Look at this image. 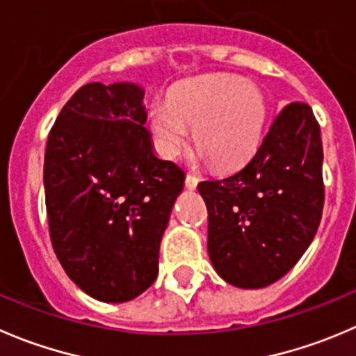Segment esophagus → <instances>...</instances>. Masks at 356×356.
I'll list each match as a JSON object with an SVG mask.
<instances>
[{
	"mask_svg": "<svg viewBox=\"0 0 356 356\" xmlns=\"http://www.w3.org/2000/svg\"><path fill=\"white\" fill-rule=\"evenodd\" d=\"M198 182H200V179L196 177L195 174H188V175H186L184 184H186V188H188V189H195L196 186H198Z\"/></svg>",
	"mask_w": 356,
	"mask_h": 356,
	"instance_id": "34e87169",
	"label": "esophagus"
}]
</instances>
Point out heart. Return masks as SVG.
<instances>
[{
    "label": "heart",
    "mask_w": 356,
    "mask_h": 356,
    "mask_svg": "<svg viewBox=\"0 0 356 356\" xmlns=\"http://www.w3.org/2000/svg\"><path fill=\"white\" fill-rule=\"evenodd\" d=\"M266 116L268 106L257 88L241 79L220 78L186 86L170 102H156L151 125L163 156H177L188 146L191 127L213 167L234 168L257 151Z\"/></svg>",
    "instance_id": "b5f03b06"
}]
</instances>
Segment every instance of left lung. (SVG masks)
<instances>
[{"label":"left lung","instance_id":"8db88e82","mask_svg":"<svg viewBox=\"0 0 356 356\" xmlns=\"http://www.w3.org/2000/svg\"><path fill=\"white\" fill-rule=\"evenodd\" d=\"M322 163L312 108L291 102L243 168L200 182L209 212V255L222 280L262 289L294 268L322 219Z\"/></svg>","mask_w":356,"mask_h":356}]
</instances>
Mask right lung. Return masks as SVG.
<instances>
[{
  "label": "right lung",
  "mask_w": 356,
  "mask_h": 356,
  "mask_svg": "<svg viewBox=\"0 0 356 356\" xmlns=\"http://www.w3.org/2000/svg\"><path fill=\"white\" fill-rule=\"evenodd\" d=\"M144 92L88 83L58 113L44 151L51 247L94 299L125 302L153 285L184 172L153 153Z\"/></svg>",
  "instance_id": "add662e5"
}]
</instances>
